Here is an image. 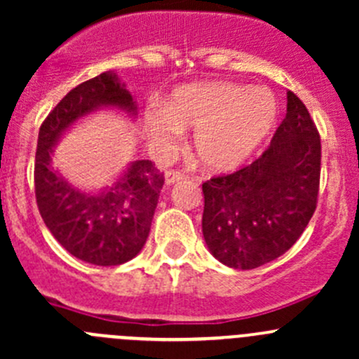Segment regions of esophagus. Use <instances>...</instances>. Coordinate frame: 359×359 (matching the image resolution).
Instances as JSON below:
<instances>
[{"mask_svg":"<svg viewBox=\"0 0 359 359\" xmlns=\"http://www.w3.org/2000/svg\"><path fill=\"white\" fill-rule=\"evenodd\" d=\"M184 179V173L180 172H173V170H168V172L165 173V182L166 186H172V184L179 182V180Z\"/></svg>","mask_w":359,"mask_h":359,"instance_id":"1","label":"esophagus"}]
</instances>
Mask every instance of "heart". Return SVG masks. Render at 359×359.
Returning a JSON list of instances; mask_svg holds the SVG:
<instances>
[{"instance_id": "heart-1", "label": "heart", "mask_w": 359, "mask_h": 359, "mask_svg": "<svg viewBox=\"0 0 359 359\" xmlns=\"http://www.w3.org/2000/svg\"><path fill=\"white\" fill-rule=\"evenodd\" d=\"M276 95L264 86L206 81L177 88L163 107L144 112V130L158 154L194 130L193 154L208 172L236 170L262 146L278 121Z\"/></svg>"}]
</instances>
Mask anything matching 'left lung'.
I'll return each instance as SVG.
<instances>
[{
    "instance_id": "obj_1",
    "label": "left lung",
    "mask_w": 359,
    "mask_h": 359,
    "mask_svg": "<svg viewBox=\"0 0 359 359\" xmlns=\"http://www.w3.org/2000/svg\"><path fill=\"white\" fill-rule=\"evenodd\" d=\"M321 142L302 100L287 92V116L252 165L203 184V238L233 269H255L293 247L316 210Z\"/></svg>"
}]
</instances>
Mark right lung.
Listing matches in <instances>:
<instances>
[{"mask_svg": "<svg viewBox=\"0 0 359 359\" xmlns=\"http://www.w3.org/2000/svg\"><path fill=\"white\" fill-rule=\"evenodd\" d=\"M118 111L135 121L137 102L116 71L81 83L43 121L34 165L36 201L43 222L76 259L119 266L139 255L151 231L165 179L149 159H135L99 189H85L60 173L52 154L86 116Z\"/></svg>", "mask_w": 359, "mask_h": 359, "instance_id": "add662e5", "label": "right lung"}]
</instances>
